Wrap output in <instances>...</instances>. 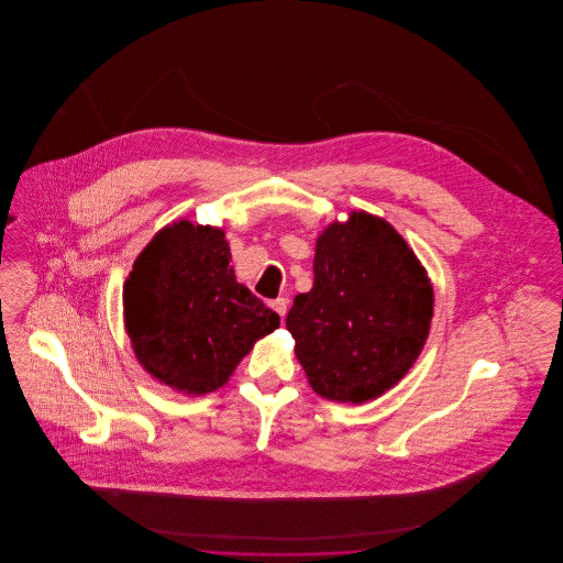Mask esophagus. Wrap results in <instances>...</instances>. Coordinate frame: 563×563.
I'll list each match as a JSON object with an SVG mask.
<instances>
[{"instance_id": "1", "label": "esophagus", "mask_w": 563, "mask_h": 563, "mask_svg": "<svg viewBox=\"0 0 563 563\" xmlns=\"http://www.w3.org/2000/svg\"><path fill=\"white\" fill-rule=\"evenodd\" d=\"M269 306H272V310H276V314H278L280 319H285L287 308H289V299H287V297H278V299H274Z\"/></svg>"}]
</instances>
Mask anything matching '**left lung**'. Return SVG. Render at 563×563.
I'll use <instances>...</instances> for the list:
<instances>
[{
	"mask_svg": "<svg viewBox=\"0 0 563 563\" xmlns=\"http://www.w3.org/2000/svg\"><path fill=\"white\" fill-rule=\"evenodd\" d=\"M432 285L401 234L352 211L322 230L314 285L287 314L295 356L322 399L372 401L411 369L427 344Z\"/></svg>",
	"mask_w": 563,
	"mask_h": 563,
	"instance_id": "obj_1",
	"label": "left lung"
}]
</instances>
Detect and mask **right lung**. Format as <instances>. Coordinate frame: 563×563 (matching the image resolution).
<instances>
[{"instance_id":"right-lung-1","label":"right lung","mask_w":563,"mask_h":563,"mask_svg":"<svg viewBox=\"0 0 563 563\" xmlns=\"http://www.w3.org/2000/svg\"><path fill=\"white\" fill-rule=\"evenodd\" d=\"M225 232L181 219L162 228L124 283V324L147 374L207 395L280 317L236 280Z\"/></svg>"}]
</instances>
